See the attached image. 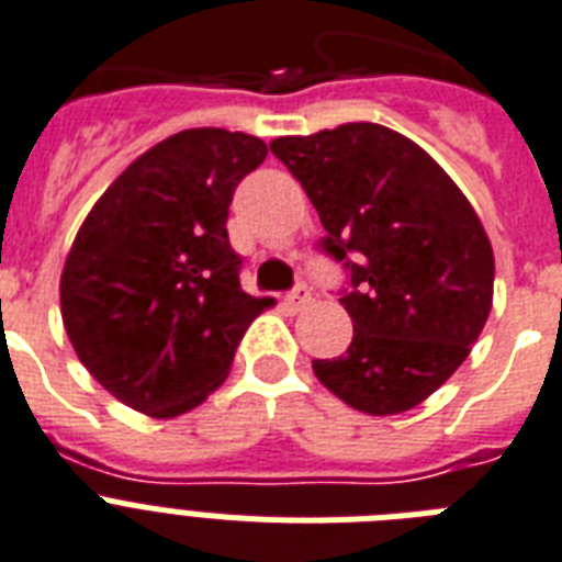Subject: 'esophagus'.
Segmentation results:
<instances>
[{
    "label": "esophagus",
    "instance_id": "34e87169",
    "mask_svg": "<svg viewBox=\"0 0 562 562\" xmlns=\"http://www.w3.org/2000/svg\"><path fill=\"white\" fill-rule=\"evenodd\" d=\"M308 303H312V289H308V285H303V282H300L294 291H289V294H285V305H289L291 312H300V308H305Z\"/></svg>",
    "mask_w": 562,
    "mask_h": 562
}]
</instances>
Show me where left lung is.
Listing matches in <instances>:
<instances>
[{
  "instance_id": "obj_1",
  "label": "left lung",
  "mask_w": 562,
  "mask_h": 562,
  "mask_svg": "<svg viewBox=\"0 0 562 562\" xmlns=\"http://www.w3.org/2000/svg\"><path fill=\"white\" fill-rule=\"evenodd\" d=\"M303 184L340 262L346 355L312 360L349 407L407 413L471 355L494 300V250L476 210L418 144L378 123L271 140Z\"/></svg>"
}]
</instances>
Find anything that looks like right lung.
Segmentation results:
<instances>
[{
	"mask_svg": "<svg viewBox=\"0 0 562 562\" xmlns=\"http://www.w3.org/2000/svg\"><path fill=\"white\" fill-rule=\"evenodd\" d=\"M266 155L245 132H178L132 161L77 231L63 323L80 363L126 407L153 418L199 407L271 305L241 291L227 239L234 190Z\"/></svg>",
	"mask_w": 562,
	"mask_h": 562,
	"instance_id": "right-lung-1",
	"label": "right lung"
}]
</instances>
